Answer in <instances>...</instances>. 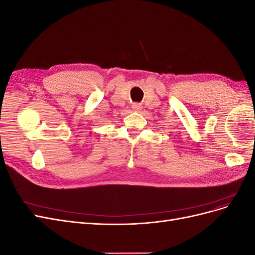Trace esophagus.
Masks as SVG:
<instances>
[{"instance_id":"esophagus-1","label":"esophagus","mask_w":255,"mask_h":255,"mask_svg":"<svg viewBox=\"0 0 255 255\" xmlns=\"http://www.w3.org/2000/svg\"><path fill=\"white\" fill-rule=\"evenodd\" d=\"M132 110L135 112H139L141 110V106L139 104H133L132 105Z\"/></svg>"}]
</instances>
